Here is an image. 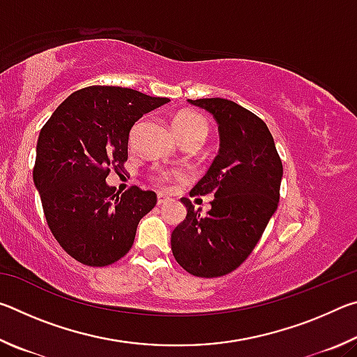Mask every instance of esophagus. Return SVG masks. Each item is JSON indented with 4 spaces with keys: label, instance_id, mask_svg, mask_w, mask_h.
<instances>
[{
    "label": "esophagus",
    "instance_id": "1",
    "mask_svg": "<svg viewBox=\"0 0 357 357\" xmlns=\"http://www.w3.org/2000/svg\"><path fill=\"white\" fill-rule=\"evenodd\" d=\"M170 202V198H168L167 195H162V193H159V195H157V204H165V203H168Z\"/></svg>",
    "mask_w": 357,
    "mask_h": 357
}]
</instances>
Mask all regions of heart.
Instances as JSON below:
<instances>
[{"instance_id":"1","label":"heart","mask_w":357,"mask_h":357,"mask_svg":"<svg viewBox=\"0 0 357 357\" xmlns=\"http://www.w3.org/2000/svg\"><path fill=\"white\" fill-rule=\"evenodd\" d=\"M173 129L174 134L178 135L181 142L184 140H198L203 143L206 140L209 134V124L202 114L195 112H179L173 119ZM137 128L132 132V135L135 134ZM173 178V173L167 170H157L153 173V181L157 185H167Z\"/></svg>"}]
</instances>
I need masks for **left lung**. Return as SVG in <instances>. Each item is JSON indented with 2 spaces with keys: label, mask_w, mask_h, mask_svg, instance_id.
Returning a JSON list of instances; mask_svg holds the SVG:
<instances>
[{
  "label": "left lung",
  "mask_w": 357,
  "mask_h": 357,
  "mask_svg": "<svg viewBox=\"0 0 357 357\" xmlns=\"http://www.w3.org/2000/svg\"><path fill=\"white\" fill-rule=\"evenodd\" d=\"M219 124L220 149L190 197L214 195L206 215L190 198L184 222L173 229L172 250L187 273L220 277L245 261L275 213L283 167L268 126L236 102L189 99Z\"/></svg>",
  "instance_id": "8db88e82"
}]
</instances>
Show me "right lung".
<instances>
[{
    "mask_svg": "<svg viewBox=\"0 0 357 357\" xmlns=\"http://www.w3.org/2000/svg\"><path fill=\"white\" fill-rule=\"evenodd\" d=\"M170 102L121 86L72 93L40 129L33 179L48 228L72 258L108 266L134 244L138 222L155 206L153 190L114 193L110 170L128 160L132 126Z\"/></svg>",
    "mask_w": 357,
    "mask_h": 357,
    "instance_id": "1",
    "label": "right lung"
}]
</instances>
